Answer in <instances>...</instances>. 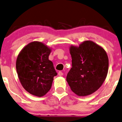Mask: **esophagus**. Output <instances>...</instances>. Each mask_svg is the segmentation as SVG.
<instances>
[{"instance_id": "1", "label": "esophagus", "mask_w": 122, "mask_h": 122, "mask_svg": "<svg viewBox=\"0 0 122 122\" xmlns=\"http://www.w3.org/2000/svg\"><path fill=\"white\" fill-rule=\"evenodd\" d=\"M63 73L61 72V71H59V72H58V75L59 76H63Z\"/></svg>"}]
</instances>
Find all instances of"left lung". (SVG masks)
<instances>
[{
    "mask_svg": "<svg viewBox=\"0 0 122 122\" xmlns=\"http://www.w3.org/2000/svg\"><path fill=\"white\" fill-rule=\"evenodd\" d=\"M72 67L66 80L73 92L79 96L91 95L101 87L107 77L109 59L100 45L85 41L79 46L69 47Z\"/></svg>",
    "mask_w": 122,
    "mask_h": 122,
    "instance_id": "1",
    "label": "left lung"
}]
</instances>
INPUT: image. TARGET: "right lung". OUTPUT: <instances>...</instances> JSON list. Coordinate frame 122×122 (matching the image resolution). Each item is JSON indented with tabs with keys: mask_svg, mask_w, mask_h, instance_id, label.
Wrapping results in <instances>:
<instances>
[{
	"mask_svg": "<svg viewBox=\"0 0 122 122\" xmlns=\"http://www.w3.org/2000/svg\"><path fill=\"white\" fill-rule=\"evenodd\" d=\"M52 49L38 41L29 43L21 50L16 67L21 85L27 92L42 97L50 90L54 76L57 75L49 60Z\"/></svg>",
	"mask_w": 122,
	"mask_h": 122,
	"instance_id": "add662e5",
	"label": "right lung"
}]
</instances>
